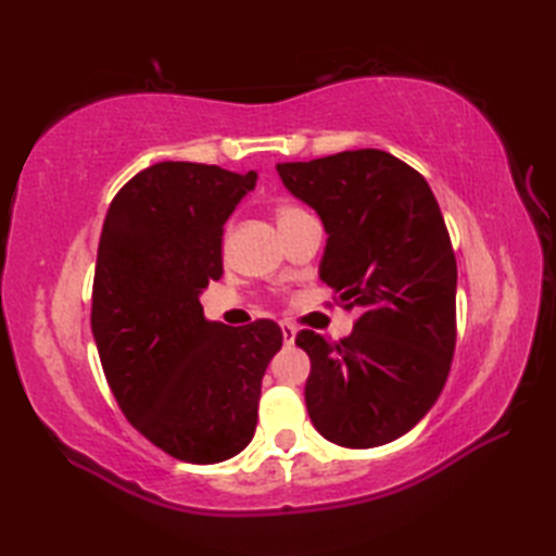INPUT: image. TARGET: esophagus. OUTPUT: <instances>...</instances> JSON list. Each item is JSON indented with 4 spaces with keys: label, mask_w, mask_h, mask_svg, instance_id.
<instances>
[{
    "label": "esophagus",
    "mask_w": 556,
    "mask_h": 556,
    "mask_svg": "<svg viewBox=\"0 0 556 556\" xmlns=\"http://www.w3.org/2000/svg\"><path fill=\"white\" fill-rule=\"evenodd\" d=\"M281 338H285L287 345H294V341H296V328L285 321V324H281Z\"/></svg>",
    "instance_id": "1"
}]
</instances>
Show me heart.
<instances>
[{"label":"heart","instance_id":"heart-1","mask_svg":"<svg viewBox=\"0 0 556 556\" xmlns=\"http://www.w3.org/2000/svg\"><path fill=\"white\" fill-rule=\"evenodd\" d=\"M275 215H277V223L285 225V223H289V220L301 218V215H306V211H301L299 205H294V203H279Z\"/></svg>","mask_w":556,"mask_h":556}]
</instances>
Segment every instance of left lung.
<instances>
[{"label": "left lung", "mask_w": 556, "mask_h": 556, "mask_svg": "<svg viewBox=\"0 0 556 556\" xmlns=\"http://www.w3.org/2000/svg\"><path fill=\"white\" fill-rule=\"evenodd\" d=\"M328 235L318 277L361 308L333 343L301 331L314 427L345 448L390 444L434 407L456 345V257L425 176L380 149L277 164Z\"/></svg>", "instance_id": "left-lung-1"}]
</instances>
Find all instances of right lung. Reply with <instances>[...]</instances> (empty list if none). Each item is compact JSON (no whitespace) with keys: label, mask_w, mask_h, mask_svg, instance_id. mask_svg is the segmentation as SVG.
Wrapping results in <instances>:
<instances>
[{"label":"right lung","mask_w":556,"mask_h":556,"mask_svg":"<svg viewBox=\"0 0 556 556\" xmlns=\"http://www.w3.org/2000/svg\"><path fill=\"white\" fill-rule=\"evenodd\" d=\"M257 172L159 162L112 199L102 225L92 336L131 427L186 464H218L250 444L262 378L281 328L208 321L201 294L220 279L223 225Z\"/></svg>","instance_id":"right-lung-1"}]
</instances>
